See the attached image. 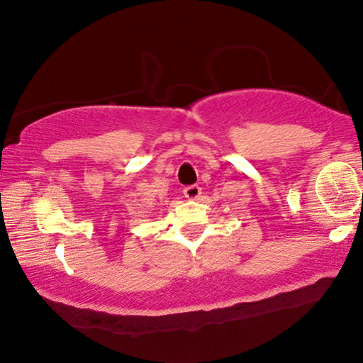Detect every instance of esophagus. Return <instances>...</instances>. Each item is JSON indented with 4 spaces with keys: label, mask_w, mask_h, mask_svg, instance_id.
Segmentation results:
<instances>
[{
    "label": "esophagus",
    "mask_w": 363,
    "mask_h": 363,
    "mask_svg": "<svg viewBox=\"0 0 363 363\" xmlns=\"http://www.w3.org/2000/svg\"><path fill=\"white\" fill-rule=\"evenodd\" d=\"M200 194H202V189L199 186H189L184 189V197L189 200H197L200 197Z\"/></svg>",
    "instance_id": "1"
}]
</instances>
